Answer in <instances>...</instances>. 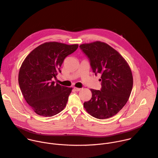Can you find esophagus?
I'll return each instance as SVG.
<instances>
[{"instance_id": "34e87169", "label": "esophagus", "mask_w": 158, "mask_h": 158, "mask_svg": "<svg viewBox=\"0 0 158 158\" xmlns=\"http://www.w3.org/2000/svg\"><path fill=\"white\" fill-rule=\"evenodd\" d=\"M74 90L77 92H79L81 90V88H77V87H74Z\"/></svg>"}]
</instances>
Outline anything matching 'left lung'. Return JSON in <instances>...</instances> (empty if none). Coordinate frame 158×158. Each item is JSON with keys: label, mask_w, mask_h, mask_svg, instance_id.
<instances>
[{"label": "left lung", "mask_w": 158, "mask_h": 158, "mask_svg": "<svg viewBox=\"0 0 158 158\" xmlns=\"http://www.w3.org/2000/svg\"><path fill=\"white\" fill-rule=\"evenodd\" d=\"M89 59L95 75H101V90L90 89L92 95L84 108L91 116L106 119L116 114L127 102L133 87L130 66L118 51L108 44L97 41L80 45Z\"/></svg>", "instance_id": "left-lung-1"}]
</instances>
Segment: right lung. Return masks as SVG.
Segmentation results:
<instances>
[{
	"mask_svg": "<svg viewBox=\"0 0 158 158\" xmlns=\"http://www.w3.org/2000/svg\"><path fill=\"white\" fill-rule=\"evenodd\" d=\"M78 44L46 42L33 49L24 60L18 75L24 98L37 114L54 116L64 110L72 88L55 83L64 59L73 53Z\"/></svg>",
	"mask_w": 158,
	"mask_h": 158,
	"instance_id": "1",
	"label": "right lung"
}]
</instances>
